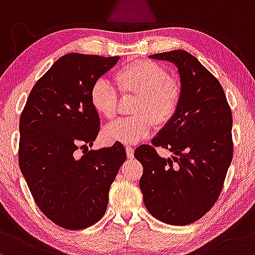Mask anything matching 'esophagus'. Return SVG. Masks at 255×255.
Instances as JSON below:
<instances>
[{
  "mask_svg": "<svg viewBox=\"0 0 255 255\" xmlns=\"http://www.w3.org/2000/svg\"><path fill=\"white\" fill-rule=\"evenodd\" d=\"M125 149H127V155H128V159H132L133 158V148L131 147V145H127V148H125Z\"/></svg>",
  "mask_w": 255,
  "mask_h": 255,
  "instance_id": "1",
  "label": "esophagus"
}]
</instances>
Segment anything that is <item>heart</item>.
I'll return each mask as SVG.
<instances>
[{
	"mask_svg": "<svg viewBox=\"0 0 255 255\" xmlns=\"http://www.w3.org/2000/svg\"><path fill=\"white\" fill-rule=\"evenodd\" d=\"M114 78L120 91L138 95L133 111L137 116L108 124L104 130L107 142L136 144L149 136L154 120L164 124L176 113L181 101V85L161 65L149 60H136L117 71ZM90 101L101 117H116L118 91L108 81L100 78L94 83Z\"/></svg>",
	"mask_w": 255,
	"mask_h": 255,
	"instance_id": "heart-1",
	"label": "heart"
}]
</instances>
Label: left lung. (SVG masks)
Returning <instances> with one entry per match:
<instances>
[{
    "label": "left lung",
    "mask_w": 255,
    "mask_h": 255,
    "mask_svg": "<svg viewBox=\"0 0 255 255\" xmlns=\"http://www.w3.org/2000/svg\"><path fill=\"white\" fill-rule=\"evenodd\" d=\"M172 62L181 79V101L173 117L135 158L143 166L139 188L154 218L170 225L199 220L219 197L233 160V116L224 90L195 56L185 50L149 55ZM162 146L174 154L161 158Z\"/></svg>",
    "instance_id": "obj_1"
}]
</instances>
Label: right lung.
Masks as SVG:
<instances>
[{
    "mask_svg": "<svg viewBox=\"0 0 255 255\" xmlns=\"http://www.w3.org/2000/svg\"><path fill=\"white\" fill-rule=\"evenodd\" d=\"M119 56L71 53L33 85L20 117L19 166L33 200L59 227L81 230L104 217L127 151L120 142L89 150L100 131L93 84ZM78 147H87L79 157Z\"/></svg>",
    "mask_w": 255,
    "mask_h": 255,
    "instance_id": "add662e5",
    "label": "right lung"
}]
</instances>
